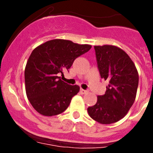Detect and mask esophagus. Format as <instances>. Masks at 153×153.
<instances>
[{"label":"esophagus","mask_w":153,"mask_h":153,"mask_svg":"<svg viewBox=\"0 0 153 153\" xmlns=\"http://www.w3.org/2000/svg\"><path fill=\"white\" fill-rule=\"evenodd\" d=\"M79 93H80L81 94H86V93H87V91L85 90H83V89H80V90H79Z\"/></svg>","instance_id":"esophagus-1"}]
</instances>
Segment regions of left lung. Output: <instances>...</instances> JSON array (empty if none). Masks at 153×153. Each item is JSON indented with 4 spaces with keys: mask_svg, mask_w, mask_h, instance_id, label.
<instances>
[{
    "mask_svg": "<svg viewBox=\"0 0 153 153\" xmlns=\"http://www.w3.org/2000/svg\"><path fill=\"white\" fill-rule=\"evenodd\" d=\"M101 78L107 80L105 94L87 109L90 117L101 124H111L123 118L136 97L139 74L129 55L113 45L94 46Z\"/></svg>",
    "mask_w": 153,
    "mask_h": 153,
    "instance_id": "1",
    "label": "left lung"
}]
</instances>
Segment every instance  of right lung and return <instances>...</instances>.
I'll list each match as a JSON object with an SVG mask.
<instances>
[{
    "mask_svg": "<svg viewBox=\"0 0 153 153\" xmlns=\"http://www.w3.org/2000/svg\"><path fill=\"white\" fill-rule=\"evenodd\" d=\"M92 47L63 39L48 40L36 47L28 58L25 70V90L34 109L45 117L64 112L73 97L79 91L60 79L64 70L71 67L76 58ZM61 75V76H62Z\"/></svg>",
    "mask_w": 153,
    "mask_h": 153,
    "instance_id": "right-lung-1",
    "label": "right lung"
}]
</instances>
